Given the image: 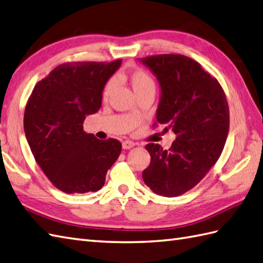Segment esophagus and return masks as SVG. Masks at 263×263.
Listing matches in <instances>:
<instances>
[{"label": "esophagus", "instance_id": "1", "mask_svg": "<svg viewBox=\"0 0 263 263\" xmlns=\"http://www.w3.org/2000/svg\"><path fill=\"white\" fill-rule=\"evenodd\" d=\"M134 145H136V143L130 141V140H126V141H124L123 143H122V146H123V149H125V150H129V149L133 148Z\"/></svg>", "mask_w": 263, "mask_h": 263}]
</instances>
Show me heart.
Listing matches in <instances>:
<instances>
[{
  "instance_id": "obj_1",
  "label": "heart",
  "mask_w": 263,
  "mask_h": 263,
  "mask_svg": "<svg viewBox=\"0 0 263 263\" xmlns=\"http://www.w3.org/2000/svg\"><path fill=\"white\" fill-rule=\"evenodd\" d=\"M127 82H129V84L131 85V87L137 96L142 93H145V91L156 89V84L154 79H152V77L149 74H146L144 70H141V69H136L131 71L130 74L127 75ZM114 87H115V79L111 78L106 83L105 87L103 89L102 95L104 100L108 99V96L111 95Z\"/></svg>"
}]
</instances>
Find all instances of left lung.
Wrapping results in <instances>:
<instances>
[{
    "label": "left lung",
    "mask_w": 263,
    "mask_h": 263,
    "mask_svg": "<svg viewBox=\"0 0 263 263\" xmlns=\"http://www.w3.org/2000/svg\"><path fill=\"white\" fill-rule=\"evenodd\" d=\"M160 85L157 122L176 134L169 150L149 143L144 184L152 192L175 197L204 178L221 156L227 141L230 114L221 85L194 59L182 54L139 58Z\"/></svg>",
    "instance_id": "8db88e82"
}]
</instances>
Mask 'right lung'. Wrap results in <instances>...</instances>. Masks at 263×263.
<instances>
[{"mask_svg":"<svg viewBox=\"0 0 263 263\" xmlns=\"http://www.w3.org/2000/svg\"><path fill=\"white\" fill-rule=\"evenodd\" d=\"M121 66L66 63L36 83L24 111L23 126L35 161L54 187L67 194L97 192L122 145L83 130L87 115L101 108L103 89Z\"/></svg>","mask_w":263,"mask_h":263,"instance_id":"add662e5","label":"right lung"}]
</instances>
